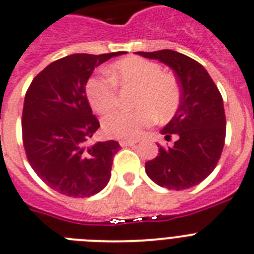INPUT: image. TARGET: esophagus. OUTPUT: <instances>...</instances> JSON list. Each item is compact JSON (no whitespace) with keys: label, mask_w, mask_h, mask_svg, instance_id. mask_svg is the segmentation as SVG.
Wrapping results in <instances>:
<instances>
[{"label":"esophagus","mask_w":254,"mask_h":254,"mask_svg":"<svg viewBox=\"0 0 254 254\" xmlns=\"http://www.w3.org/2000/svg\"><path fill=\"white\" fill-rule=\"evenodd\" d=\"M119 143H120V146H123V147H127V146H133L137 143V141H131V139H120L119 141Z\"/></svg>","instance_id":"1"}]
</instances>
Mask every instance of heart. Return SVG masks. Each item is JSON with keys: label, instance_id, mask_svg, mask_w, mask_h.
Wrapping results in <instances>:
<instances>
[{"label": "heart", "instance_id": "heart-1", "mask_svg": "<svg viewBox=\"0 0 254 254\" xmlns=\"http://www.w3.org/2000/svg\"><path fill=\"white\" fill-rule=\"evenodd\" d=\"M108 75L92 77L86 84V94L92 108L100 115L108 113L117 106L119 91L135 88L133 111H115L103 120V130L109 137L135 139L155 117L170 119L179 108L181 90L176 78L163 73L160 65L141 59L117 61L108 69Z\"/></svg>", "mask_w": 254, "mask_h": 254}]
</instances>
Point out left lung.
<instances>
[{"instance_id": "1", "label": "left lung", "mask_w": 254, "mask_h": 254, "mask_svg": "<svg viewBox=\"0 0 254 254\" xmlns=\"http://www.w3.org/2000/svg\"><path fill=\"white\" fill-rule=\"evenodd\" d=\"M137 53L168 65L181 87L176 115L160 131L167 141L176 134L177 141L174 147L158 145V156L146 162V174L168 189L194 187L213 172L223 151L226 115L222 95L205 67L183 53L171 49Z\"/></svg>"}]
</instances>
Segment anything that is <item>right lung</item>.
<instances>
[{"label": "right lung", "instance_id": "1", "mask_svg": "<svg viewBox=\"0 0 254 254\" xmlns=\"http://www.w3.org/2000/svg\"><path fill=\"white\" fill-rule=\"evenodd\" d=\"M70 55L32 79L24 98L22 137L27 160L41 180L61 194L90 197L111 179L116 141H87L100 127L86 96L95 67L115 56Z\"/></svg>", "mask_w": 254, "mask_h": 254}]
</instances>
